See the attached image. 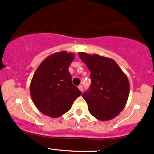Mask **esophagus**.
Instances as JSON below:
<instances>
[{
    "label": "esophagus",
    "mask_w": 154,
    "mask_h": 154,
    "mask_svg": "<svg viewBox=\"0 0 154 154\" xmlns=\"http://www.w3.org/2000/svg\"><path fill=\"white\" fill-rule=\"evenodd\" d=\"M79 90H80L81 92L83 91V87L82 86H79Z\"/></svg>",
    "instance_id": "esophagus-1"
}]
</instances>
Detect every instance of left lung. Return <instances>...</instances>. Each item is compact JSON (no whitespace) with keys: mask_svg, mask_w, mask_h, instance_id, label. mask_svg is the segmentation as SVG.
I'll return each mask as SVG.
<instances>
[{"mask_svg":"<svg viewBox=\"0 0 154 154\" xmlns=\"http://www.w3.org/2000/svg\"><path fill=\"white\" fill-rule=\"evenodd\" d=\"M79 55L91 71L90 88L82 94L89 112L99 121L113 119L122 111L128 100V78L111 58L83 52Z\"/></svg>","mask_w":154,"mask_h":154,"instance_id":"1","label":"left lung"}]
</instances>
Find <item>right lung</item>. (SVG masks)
I'll list each match as a JSON object with an SVG mask.
<instances>
[{"instance_id": "obj_1", "label": "right lung", "mask_w": 154, "mask_h": 154, "mask_svg": "<svg viewBox=\"0 0 154 154\" xmlns=\"http://www.w3.org/2000/svg\"><path fill=\"white\" fill-rule=\"evenodd\" d=\"M75 58L73 53L60 51L43 60L30 84V94L35 107L44 115L58 118L71 109L81 93L72 84L68 68Z\"/></svg>"}]
</instances>
